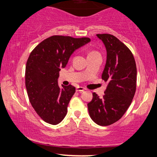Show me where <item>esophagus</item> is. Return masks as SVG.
I'll return each instance as SVG.
<instances>
[{"label": "esophagus", "instance_id": "obj_1", "mask_svg": "<svg viewBox=\"0 0 157 157\" xmlns=\"http://www.w3.org/2000/svg\"><path fill=\"white\" fill-rule=\"evenodd\" d=\"M86 90L85 88H83L82 86H77L76 87V91H78V92H82Z\"/></svg>", "mask_w": 157, "mask_h": 157}]
</instances>
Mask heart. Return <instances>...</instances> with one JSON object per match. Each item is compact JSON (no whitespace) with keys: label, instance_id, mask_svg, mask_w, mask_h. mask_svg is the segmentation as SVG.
I'll use <instances>...</instances> for the list:
<instances>
[{"label":"heart","instance_id":"b5f03b06","mask_svg":"<svg viewBox=\"0 0 157 157\" xmlns=\"http://www.w3.org/2000/svg\"><path fill=\"white\" fill-rule=\"evenodd\" d=\"M97 54H99V53H98V52H97L96 51H90L89 52V55H88V56H90L97 55Z\"/></svg>","mask_w":157,"mask_h":157}]
</instances>
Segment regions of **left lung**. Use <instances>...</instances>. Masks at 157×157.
I'll return each instance as SVG.
<instances>
[{"label":"left lung","mask_w":157,"mask_h":157,"mask_svg":"<svg viewBox=\"0 0 157 157\" xmlns=\"http://www.w3.org/2000/svg\"><path fill=\"white\" fill-rule=\"evenodd\" d=\"M96 36L106 48L101 78L108 86L102 98L94 92L88 109L96 124L109 126L119 121L132 104L136 89V66L132 51L117 37L109 33Z\"/></svg>","instance_id":"1"}]
</instances>
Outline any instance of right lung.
I'll use <instances>...</instances> for the list:
<instances>
[{
    "label": "right lung",
    "instance_id": "obj_1",
    "mask_svg": "<svg viewBox=\"0 0 157 157\" xmlns=\"http://www.w3.org/2000/svg\"><path fill=\"white\" fill-rule=\"evenodd\" d=\"M90 40L87 37L52 36L30 53L25 66V87L32 106L46 123L56 125L66 117L76 88L71 84L60 88L59 71L73 52Z\"/></svg>",
    "mask_w": 157,
    "mask_h": 157
}]
</instances>
